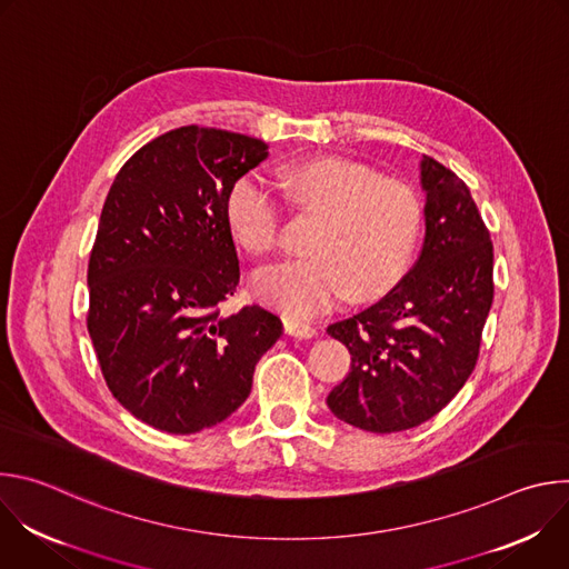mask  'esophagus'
Instances as JSON below:
<instances>
[{
    "instance_id": "1",
    "label": "esophagus",
    "mask_w": 569,
    "mask_h": 569,
    "mask_svg": "<svg viewBox=\"0 0 569 569\" xmlns=\"http://www.w3.org/2000/svg\"><path fill=\"white\" fill-rule=\"evenodd\" d=\"M283 329L292 338H312L317 333V329L312 327V323H308V321H303L299 317H290V315L283 317Z\"/></svg>"
}]
</instances>
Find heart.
<instances>
[{"mask_svg": "<svg viewBox=\"0 0 569 569\" xmlns=\"http://www.w3.org/2000/svg\"><path fill=\"white\" fill-rule=\"evenodd\" d=\"M281 187L301 207L319 213L308 238V257L261 270L254 295L288 315L306 317L351 297L385 292L408 268L421 231L417 193L396 180L342 157L295 161L281 171ZM227 222L254 257L274 250L281 202L254 176L233 182Z\"/></svg>", "mask_w": 569, "mask_h": 569, "instance_id": "1", "label": "heart"}]
</instances>
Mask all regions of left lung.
Returning <instances> with one entry per match:
<instances>
[{
	"label": "left lung",
	"mask_w": 569,
	"mask_h": 569,
	"mask_svg": "<svg viewBox=\"0 0 569 569\" xmlns=\"http://www.w3.org/2000/svg\"><path fill=\"white\" fill-rule=\"evenodd\" d=\"M421 189L426 238L415 268L327 329L351 353L327 402L367 432L410 430L446 408L475 369L493 303V242L468 187L423 154Z\"/></svg>",
	"instance_id": "left-lung-1"
}]
</instances>
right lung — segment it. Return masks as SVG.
I'll use <instances>...</instances> for the list:
<instances>
[{
	"instance_id": "1",
	"label": "right lung",
	"mask_w": 569,
	"mask_h": 569,
	"mask_svg": "<svg viewBox=\"0 0 569 569\" xmlns=\"http://www.w3.org/2000/svg\"><path fill=\"white\" fill-rule=\"evenodd\" d=\"M266 157L261 139L184 126L139 148L110 187L88 331L112 396L154 430L193 435L231 417L283 333L261 306L218 308L240 279L227 196Z\"/></svg>"
}]
</instances>
